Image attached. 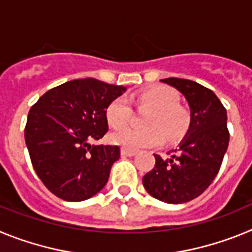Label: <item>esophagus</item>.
<instances>
[{
	"label": "esophagus",
	"mask_w": 252,
	"mask_h": 252,
	"mask_svg": "<svg viewBox=\"0 0 252 252\" xmlns=\"http://www.w3.org/2000/svg\"><path fill=\"white\" fill-rule=\"evenodd\" d=\"M137 151L136 150H132V149H128V148H121V154L122 155H126V157H133V155H136Z\"/></svg>",
	"instance_id": "34e87169"
}]
</instances>
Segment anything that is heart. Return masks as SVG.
Here are the masks:
<instances>
[{
    "label": "heart",
    "instance_id": "heart-1",
    "mask_svg": "<svg viewBox=\"0 0 252 252\" xmlns=\"http://www.w3.org/2000/svg\"><path fill=\"white\" fill-rule=\"evenodd\" d=\"M137 104L153 110L145 120L146 128L125 126L132 117V108L126 98L119 97L108 104L107 121L112 127H120L110 135L111 142L128 149L151 148L164 141V133L169 140H177L186 133L189 113L178 106V94L171 88L160 86L144 91L137 95Z\"/></svg>",
    "mask_w": 252,
    "mask_h": 252
}]
</instances>
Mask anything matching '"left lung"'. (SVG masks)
Returning a JSON list of instances; mask_svg holds the SVG:
<instances>
[{
    "mask_svg": "<svg viewBox=\"0 0 252 252\" xmlns=\"http://www.w3.org/2000/svg\"><path fill=\"white\" fill-rule=\"evenodd\" d=\"M161 82L186 97L190 126L170 159L155 154V165L144 175L142 184L159 201L186 203L201 195L220 171L230 141L227 112L217 95L197 82L174 77Z\"/></svg>",
    "mask_w": 252,
    "mask_h": 252,
    "instance_id": "left-lung-1",
    "label": "left lung"
}]
</instances>
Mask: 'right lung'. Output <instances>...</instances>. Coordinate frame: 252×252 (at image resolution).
<instances>
[{
  "label": "right lung",
  "mask_w": 252,
  "mask_h": 252,
  "mask_svg": "<svg viewBox=\"0 0 252 252\" xmlns=\"http://www.w3.org/2000/svg\"><path fill=\"white\" fill-rule=\"evenodd\" d=\"M125 90L94 78L74 79L49 90L31 107L25 142L37 177L53 194L86 201L106 186L120 148L90 142L106 135L107 107Z\"/></svg>",
  "instance_id": "right-lung-1"
}]
</instances>
